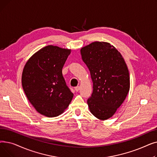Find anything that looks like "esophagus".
<instances>
[{"label": "esophagus", "mask_w": 157, "mask_h": 157, "mask_svg": "<svg viewBox=\"0 0 157 157\" xmlns=\"http://www.w3.org/2000/svg\"><path fill=\"white\" fill-rule=\"evenodd\" d=\"M79 89H80V86H76L75 88H74V90H75L76 92H78L79 90Z\"/></svg>", "instance_id": "esophagus-1"}]
</instances>
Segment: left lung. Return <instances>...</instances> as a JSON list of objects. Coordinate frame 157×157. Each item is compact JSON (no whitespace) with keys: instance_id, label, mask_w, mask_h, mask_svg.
I'll use <instances>...</instances> for the list:
<instances>
[{"instance_id":"obj_1","label":"left lung","mask_w":157,"mask_h":157,"mask_svg":"<svg viewBox=\"0 0 157 157\" xmlns=\"http://www.w3.org/2000/svg\"><path fill=\"white\" fill-rule=\"evenodd\" d=\"M81 55L93 81V92L87 101L89 109L96 118L105 120L113 116L128 93L127 66L108 43H92L81 49Z\"/></svg>"}]
</instances>
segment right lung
<instances>
[{"instance_id":"1","label":"right lung","mask_w":157,"mask_h":157,"mask_svg":"<svg viewBox=\"0 0 157 157\" xmlns=\"http://www.w3.org/2000/svg\"><path fill=\"white\" fill-rule=\"evenodd\" d=\"M70 53V49L47 46L33 55L24 67V92L37 111L46 117L59 116L72 101L73 94L62 75Z\"/></svg>"}]
</instances>
